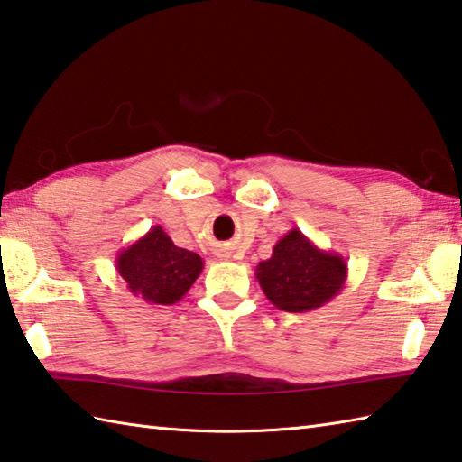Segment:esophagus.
Returning <instances> with one entry per match:
<instances>
[{"mask_svg": "<svg viewBox=\"0 0 462 462\" xmlns=\"http://www.w3.org/2000/svg\"><path fill=\"white\" fill-rule=\"evenodd\" d=\"M220 258H230V254H226V252H224V254H220Z\"/></svg>", "mask_w": 462, "mask_h": 462, "instance_id": "esophagus-1", "label": "esophagus"}]
</instances>
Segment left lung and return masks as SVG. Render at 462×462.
Returning a JSON list of instances; mask_svg holds the SVG:
<instances>
[{"label":"left lung","mask_w":462,"mask_h":462,"mask_svg":"<svg viewBox=\"0 0 462 462\" xmlns=\"http://www.w3.org/2000/svg\"><path fill=\"white\" fill-rule=\"evenodd\" d=\"M256 278L276 309L310 312L328 304L345 288L348 264L338 252L319 248L292 228L276 242L273 256L258 262Z\"/></svg>","instance_id":"1"}]
</instances>
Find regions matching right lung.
Listing matches in <instances>:
<instances>
[{
  "label": "right lung",
  "mask_w": 462,
  "mask_h": 462,
  "mask_svg": "<svg viewBox=\"0 0 462 462\" xmlns=\"http://www.w3.org/2000/svg\"><path fill=\"white\" fill-rule=\"evenodd\" d=\"M202 268L204 260L192 250L176 246L162 226H153L116 256V270L128 291L162 306L182 300Z\"/></svg>",
  "instance_id": "right-lung-1"
}]
</instances>
